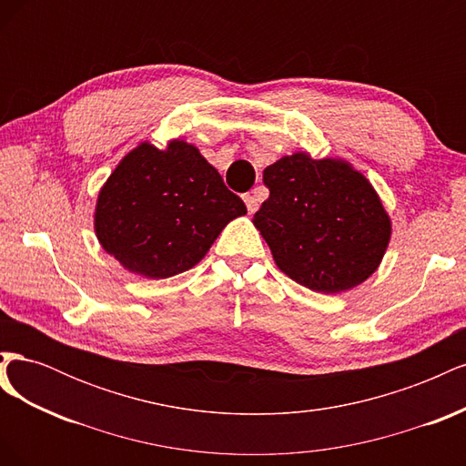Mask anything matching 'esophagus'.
Instances as JSON below:
<instances>
[{
  "label": "esophagus",
  "instance_id": "34e87169",
  "mask_svg": "<svg viewBox=\"0 0 466 466\" xmlns=\"http://www.w3.org/2000/svg\"><path fill=\"white\" fill-rule=\"evenodd\" d=\"M243 200H245V204H247L248 214H255V211L258 209V198H257V196H252V194H245V196H243Z\"/></svg>",
  "mask_w": 466,
  "mask_h": 466
}]
</instances>
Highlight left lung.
Wrapping results in <instances>:
<instances>
[{"label":"left lung","instance_id":"left-lung-1","mask_svg":"<svg viewBox=\"0 0 466 466\" xmlns=\"http://www.w3.org/2000/svg\"><path fill=\"white\" fill-rule=\"evenodd\" d=\"M262 180L270 196L252 223L281 272L313 291L340 293L377 270L390 218L350 163L299 151L266 167Z\"/></svg>","mask_w":466,"mask_h":466}]
</instances>
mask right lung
Returning <instances> with one entry per match:
<instances>
[{
    "instance_id": "1",
    "label": "right lung",
    "mask_w": 466,
    "mask_h": 466,
    "mask_svg": "<svg viewBox=\"0 0 466 466\" xmlns=\"http://www.w3.org/2000/svg\"><path fill=\"white\" fill-rule=\"evenodd\" d=\"M243 200L194 146L139 144L98 192L95 233L108 255L137 276L163 279L198 264Z\"/></svg>"
}]
</instances>
